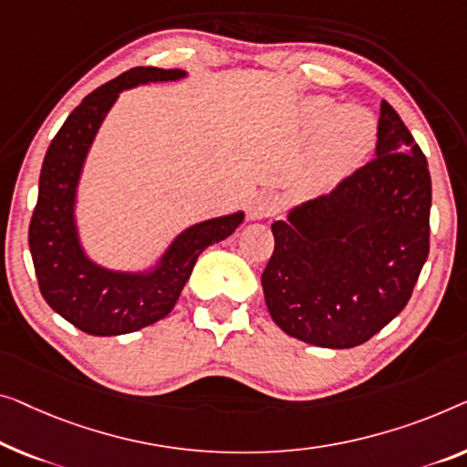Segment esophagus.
<instances>
[{"label": "esophagus", "mask_w": 467, "mask_h": 467, "mask_svg": "<svg viewBox=\"0 0 467 467\" xmlns=\"http://www.w3.org/2000/svg\"><path fill=\"white\" fill-rule=\"evenodd\" d=\"M278 210V197L273 192H257L252 199V205H249V218L252 220H264L275 215Z\"/></svg>", "instance_id": "esophagus-1"}]
</instances>
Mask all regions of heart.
<instances>
[{
    "mask_svg": "<svg viewBox=\"0 0 467 467\" xmlns=\"http://www.w3.org/2000/svg\"><path fill=\"white\" fill-rule=\"evenodd\" d=\"M300 128L317 136L306 171L312 191L336 186L365 161L378 140V121L363 107H342L327 96H312L300 107Z\"/></svg>",
    "mask_w": 467,
    "mask_h": 467,
    "instance_id": "obj_1",
    "label": "heart"
}]
</instances>
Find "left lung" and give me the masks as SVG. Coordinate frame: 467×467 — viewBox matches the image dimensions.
<instances>
[{"instance_id": "obj_1", "label": "left lung", "mask_w": 467, "mask_h": 467, "mask_svg": "<svg viewBox=\"0 0 467 467\" xmlns=\"http://www.w3.org/2000/svg\"><path fill=\"white\" fill-rule=\"evenodd\" d=\"M426 155L381 100L375 159L273 224L264 300L287 336L321 348L365 344L400 315L430 252Z\"/></svg>"}]
</instances>
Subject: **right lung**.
Here are the masks:
<instances>
[{
  "instance_id": "1",
  "label": "right lung",
  "mask_w": 467,
  "mask_h": 467,
  "mask_svg": "<svg viewBox=\"0 0 467 467\" xmlns=\"http://www.w3.org/2000/svg\"><path fill=\"white\" fill-rule=\"evenodd\" d=\"M184 78L182 68H130L81 100L44 157L29 226L35 275L47 306L89 336H123L165 318L203 249L231 236L245 218L234 212L189 226L144 270L100 266L83 249L75 218L78 189L104 117L123 89Z\"/></svg>"
}]
</instances>
